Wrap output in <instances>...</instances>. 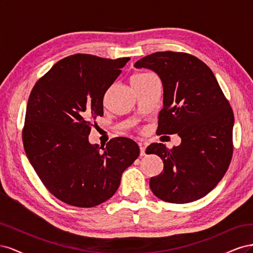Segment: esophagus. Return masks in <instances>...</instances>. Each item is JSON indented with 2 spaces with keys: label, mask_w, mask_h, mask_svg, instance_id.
<instances>
[{
  "label": "esophagus",
  "mask_w": 253,
  "mask_h": 253,
  "mask_svg": "<svg viewBox=\"0 0 253 253\" xmlns=\"http://www.w3.org/2000/svg\"><path fill=\"white\" fill-rule=\"evenodd\" d=\"M139 144V149H140V156H144L145 155V145L142 143H138Z\"/></svg>",
  "instance_id": "34e87169"
}]
</instances>
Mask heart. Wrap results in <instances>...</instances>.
Instances as JSON below:
<instances>
[{"instance_id": "b5f03b06", "label": "heart", "mask_w": 253, "mask_h": 253, "mask_svg": "<svg viewBox=\"0 0 253 253\" xmlns=\"http://www.w3.org/2000/svg\"><path fill=\"white\" fill-rule=\"evenodd\" d=\"M150 76H152V75L151 74H137V75H134L133 77L131 78V83L136 82V81H141L145 78L150 77Z\"/></svg>"}]
</instances>
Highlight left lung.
<instances>
[{"instance_id": "1", "label": "left lung", "mask_w": 253, "mask_h": 253, "mask_svg": "<svg viewBox=\"0 0 253 253\" xmlns=\"http://www.w3.org/2000/svg\"><path fill=\"white\" fill-rule=\"evenodd\" d=\"M136 68L157 74L164 88L158 115L159 134H178L181 142L169 150L152 143L147 154L164 162V172L150 179L160 200L186 204L212 191L232 157V109L215 76L203 61L183 52L159 51L137 61Z\"/></svg>"}]
</instances>
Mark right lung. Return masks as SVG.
<instances>
[{
	"instance_id": "right-lung-1",
	"label": "right lung",
	"mask_w": 253,
	"mask_h": 253,
	"mask_svg": "<svg viewBox=\"0 0 253 253\" xmlns=\"http://www.w3.org/2000/svg\"><path fill=\"white\" fill-rule=\"evenodd\" d=\"M129 58L74 55L60 60L30 93L23 131L26 156L58 200L90 208L116 192L121 175L139 156L132 139L90 143V124L103 115L105 91Z\"/></svg>"
}]
</instances>
